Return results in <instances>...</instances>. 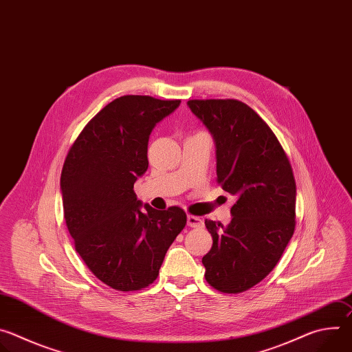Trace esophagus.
I'll list each match as a JSON object with an SVG mask.
<instances>
[{
	"instance_id": "34e87169",
	"label": "esophagus",
	"mask_w": 352,
	"mask_h": 352,
	"mask_svg": "<svg viewBox=\"0 0 352 352\" xmlns=\"http://www.w3.org/2000/svg\"><path fill=\"white\" fill-rule=\"evenodd\" d=\"M186 224H188L189 227H192V228H199V227H204V220L196 217V216H190V214H189V216L186 217Z\"/></svg>"
}]
</instances>
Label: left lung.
I'll return each instance as SVG.
<instances>
[{
  "label": "left lung",
  "instance_id": "left-lung-1",
  "mask_svg": "<svg viewBox=\"0 0 352 352\" xmlns=\"http://www.w3.org/2000/svg\"><path fill=\"white\" fill-rule=\"evenodd\" d=\"M188 107L214 139L217 182L236 196L228 226L205 220L213 236L205 277L221 292H242L276 267L294 234L292 168L273 131L245 103L189 100Z\"/></svg>",
  "mask_w": 352,
  "mask_h": 352
}]
</instances>
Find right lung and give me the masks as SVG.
Segmentation results:
<instances>
[{
	"label": "right lung",
	"instance_id": "right-lung-1",
	"mask_svg": "<svg viewBox=\"0 0 352 352\" xmlns=\"http://www.w3.org/2000/svg\"><path fill=\"white\" fill-rule=\"evenodd\" d=\"M181 100L122 96L79 133L61 173L64 219L90 272L118 291L152 284L186 224L182 209L142 205L133 184L147 167L153 128Z\"/></svg>",
	"mask_w": 352,
	"mask_h": 352
}]
</instances>
